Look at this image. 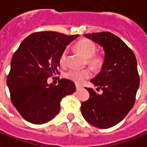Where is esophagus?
<instances>
[{
  "label": "esophagus",
  "mask_w": 147,
  "mask_h": 147,
  "mask_svg": "<svg viewBox=\"0 0 147 147\" xmlns=\"http://www.w3.org/2000/svg\"><path fill=\"white\" fill-rule=\"evenodd\" d=\"M76 90H79L80 89H82V86H79V85H76Z\"/></svg>",
  "instance_id": "esophagus-1"
}]
</instances>
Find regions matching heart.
<instances>
[{
  "label": "heart",
  "mask_w": 147,
  "mask_h": 147,
  "mask_svg": "<svg viewBox=\"0 0 147 147\" xmlns=\"http://www.w3.org/2000/svg\"><path fill=\"white\" fill-rule=\"evenodd\" d=\"M75 48L77 51L82 54L83 57L86 58V63L92 68L94 69H97L100 67L103 60L100 55L95 54L96 51V45L93 41L88 40V39H82L76 43ZM68 50L65 49L60 56V65H66L67 60H68ZM91 76H92V71L88 68L82 69V70L70 69L68 71H66L64 75V76L66 79H69L78 85L82 84L86 79L90 78Z\"/></svg>",
  "instance_id": "heart-1"
}]
</instances>
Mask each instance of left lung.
Wrapping results in <instances>:
<instances>
[{"label": "left lung", "mask_w": 147, "mask_h": 147, "mask_svg": "<svg viewBox=\"0 0 147 147\" xmlns=\"http://www.w3.org/2000/svg\"><path fill=\"white\" fill-rule=\"evenodd\" d=\"M84 36L103 47L105 57L100 72L91 80L103 93L86 88L90 98L82 103L81 113L92 125L108 129L123 120L134 105L140 86L137 61L131 49L111 32Z\"/></svg>", "instance_id": "1"}]
</instances>
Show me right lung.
I'll list each match as a JSON object with an SVG mask.
<instances>
[{"label":"right lung","instance_id":"obj_1","mask_svg":"<svg viewBox=\"0 0 147 147\" xmlns=\"http://www.w3.org/2000/svg\"><path fill=\"white\" fill-rule=\"evenodd\" d=\"M78 36L52 31L34 32L15 52L7 84L11 103L27 121L40 125L52 120L59 113L63 97L76 91L69 79H60L54 86L47 84V79L60 73L61 54Z\"/></svg>","mask_w":147,"mask_h":147}]
</instances>
